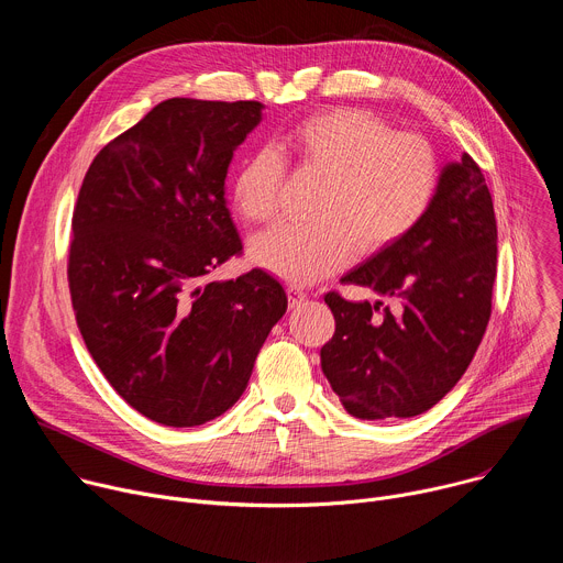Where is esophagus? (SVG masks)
Wrapping results in <instances>:
<instances>
[{
  "mask_svg": "<svg viewBox=\"0 0 563 563\" xmlns=\"http://www.w3.org/2000/svg\"><path fill=\"white\" fill-rule=\"evenodd\" d=\"M287 296H289V307H298L307 298V291L298 285H287Z\"/></svg>",
  "mask_w": 563,
  "mask_h": 563,
  "instance_id": "obj_1",
  "label": "esophagus"
}]
</instances>
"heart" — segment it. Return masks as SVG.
I'll list each match as a JSON object with an SVG mask.
<instances>
[{
    "instance_id": "1",
    "label": "heart",
    "mask_w": 563,
    "mask_h": 563,
    "mask_svg": "<svg viewBox=\"0 0 563 563\" xmlns=\"http://www.w3.org/2000/svg\"><path fill=\"white\" fill-rule=\"evenodd\" d=\"M302 169L325 176L309 222H287L256 238L254 265L309 285L343 269L354 250L374 254L404 238L428 211L439 167L432 148L417 135L391 133L389 124L363 109H330L294 124L283 135ZM285 159L276 148L250 153L235 169L231 198L250 222L278 213Z\"/></svg>"
}]
</instances>
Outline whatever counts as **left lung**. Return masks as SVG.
I'll return each mask as SVG.
<instances>
[{"label":"left lung","instance_id":"1","mask_svg":"<svg viewBox=\"0 0 563 563\" xmlns=\"http://www.w3.org/2000/svg\"><path fill=\"white\" fill-rule=\"evenodd\" d=\"M497 276V220L486 178L463 153L448 163L423 218L341 280L378 300L328 294L336 332L320 367L363 421L417 417L467 369L486 334ZM380 297L395 300V309Z\"/></svg>","mask_w":563,"mask_h":563}]
</instances>
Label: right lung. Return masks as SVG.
I'll return each instance as SVG.
<instances>
[{"mask_svg":"<svg viewBox=\"0 0 563 563\" xmlns=\"http://www.w3.org/2000/svg\"><path fill=\"white\" fill-rule=\"evenodd\" d=\"M263 109L159 102L96 155L77 196L68 254L77 328L113 389L159 426L224 415L287 311L283 285L263 269L209 280L243 250L224 180Z\"/></svg>","mask_w":563,"mask_h":563,"instance_id":"add662e5","label":"right lung"}]
</instances>
